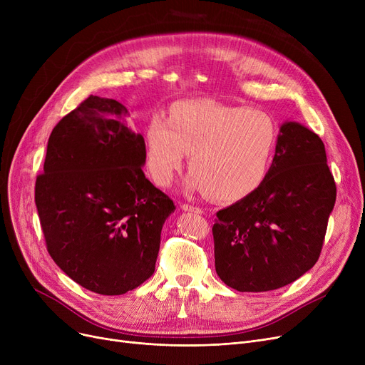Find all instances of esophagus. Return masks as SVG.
Masks as SVG:
<instances>
[{"label": "esophagus", "instance_id": "obj_1", "mask_svg": "<svg viewBox=\"0 0 365 365\" xmlns=\"http://www.w3.org/2000/svg\"><path fill=\"white\" fill-rule=\"evenodd\" d=\"M180 207H182V210H185V212L197 213V215H202V213H204V210H202V208H200V207H194V205H190V204H182Z\"/></svg>", "mask_w": 365, "mask_h": 365}]
</instances>
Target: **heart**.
<instances>
[{
  "mask_svg": "<svg viewBox=\"0 0 365 365\" xmlns=\"http://www.w3.org/2000/svg\"><path fill=\"white\" fill-rule=\"evenodd\" d=\"M146 168L158 186H168L182 167L185 152L192 168L189 192L240 200L263 182L269 170L277 127L269 115L212 101H183L168 120L152 115L145 127Z\"/></svg>",
  "mask_w": 365,
  "mask_h": 365,
  "instance_id": "1",
  "label": "heart"
}]
</instances>
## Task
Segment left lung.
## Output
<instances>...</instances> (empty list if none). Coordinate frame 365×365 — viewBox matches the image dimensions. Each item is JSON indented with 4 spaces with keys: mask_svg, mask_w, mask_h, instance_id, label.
<instances>
[{
    "mask_svg": "<svg viewBox=\"0 0 365 365\" xmlns=\"http://www.w3.org/2000/svg\"><path fill=\"white\" fill-rule=\"evenodd\" d=\"M334 202L322 140L299 123H284L263 182L216 215L219 278L255 293L292 284L317 263Z\"/></svg>",
    "mask_w": 365,
    "mask_h": 365,
    "instance_id": "left-lung-1",
    "label": "left lung"
}]
</instances>
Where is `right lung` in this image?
I'll return each instance as SVG.
<instances>
[{"instance_id": "add662e5", "label": "right lung", "mask_w": 365, "mask_h": 365, "mask_svg": "<svg viewBox=\"0 0 365 365\" xmlns=\"http://www.w3.org/2000/svg\"><path fill=\"white\" fill-rule=\"evenodd\" d=\"M127 108L90 96L53 128L35 204L54 263L76 284L120 296L155 271L161 229L176 207L142 170L143 136Z\"/></svg>"}]
</instances>
